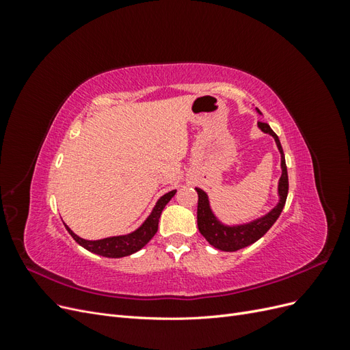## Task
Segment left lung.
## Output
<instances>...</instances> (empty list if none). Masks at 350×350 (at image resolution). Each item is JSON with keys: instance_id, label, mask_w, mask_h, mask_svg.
Wrapping results in <instances>:
<instances>
[{"instance_id": "obj_1", "label": "left lung", "mask_w": 350, "mask_h": 350, "mask_svg": "<svg viewBox=\"0 0 350 350\" xmlns=\"http://www.w3.org/2000/svg\"><path fill=\"white\" fill-rule=\"evenodd\" d=\"M258 126L264 131L269 133L274 137L276 144L279 147V152L282 154V176L279 181V204L274 207L269 215H266L261 219H257L251 221L247 225L241 226H225L221 225L220 221L211 213L210 206H208V198L204 191H201L200 188H196L198 194V206H197V225L200 234L203 235L210 245H213L217 250L221 251H238L241 248H245L251 243L258 241L266 232L274 225V221L278 220L280 216L282 210L286 203V197H288V189H289V181H288V169H286L284 162V154L282 144L279 142V137L276 135L270 125L266 122H258Z\"/></svg>"}]
</instances>
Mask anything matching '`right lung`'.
Returning a JSON list of instances; mask_svg holds the SVG:
<instances>
[{
  "instance_id": "obj_1",
  "label": "right lung",
  "mask_w": 350,
  "mask_h": 350,
  "mask_svg": "<svg viewBox=\"0 0 350 350\" xmlns=\"http://www.w3.org/2000/svg\"><path fill=\"white\" fill-rule=\"evenodd\" d=\"M175 189L171 193L165 194L163 197L159 198V201L156 203L152 215L147 217V220L144 224L134 230L133 234L124 235V237H111V238H105V239H98V241H88L83 239L80 237H77L74 232L68 228V234L74 238L77 243L83 248H86L90 252L98 254V256H103V257H109V258H120V257H125L130 256V254H134L139 250H142L147 242H149L157 232V225H159V219H161L162 210L165 208V206L171 201V198L175 196Z\"/></svg>"
}]
</instances>
